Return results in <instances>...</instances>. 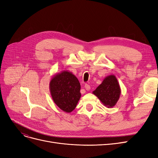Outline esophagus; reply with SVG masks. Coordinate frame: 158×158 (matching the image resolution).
<instances>
[{
    "label": "esophagus",
    "mask_w": 158,
    "mask_h": 158,
    "mask_svg": "<svg viewBox=\"0 0 158 158\" xmlns=\"http://www.w3.org/2000/svg\"><path fill=\"white\" fill-rule=\"evenodd\" d=\"M84 87H85V88L86 90H89L90 89V85L88 84H85V85H84Z\"/></svg>",
    "instance_id": "esophagus-1"
}]
</instances>
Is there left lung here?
<instances>
[{"label": "left lung", "instance_id": "left-lung-1", "mask_svg": "<svg viewBox=\"0 0 158 158\" xmlns=\"http://www.w3.org/2000/svg\"><path fill=\"white\" fill-rule=\"evenodd\" d=\"M107 108L115 106L120 98L121 90L115 76L109 75L92 92Z\"/></svg>", "mask_w": 158, "mask_h": 158}]
</instances>
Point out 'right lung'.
I'll list each match as a JSON object with an SVG mask.
<instances>
[{
	"instance_id": "1",
	"label": "right lung",
	"mask_w": 158,
	"mask_h": 158,
	"mask_svg": "<svg viewBox=\"0 0 158 158\" xmlns=\"http://www.w3.org/2000/svg\"><path fill=\"white\" fill-rule=\"evenodd\" d=\"M80 84L78 78L68 70L54 75L49 83V90L54 103L61 110L70 113L81 98Z\"/></svg>"
}]
</instances>
